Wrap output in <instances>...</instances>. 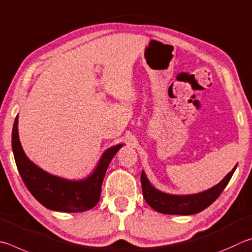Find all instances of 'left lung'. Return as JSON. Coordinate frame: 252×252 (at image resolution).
I'll return each instance as SVG.
<instances>
[{"mask_svg": "<svg viewBox=\"0 0 252 252\" xmlns=\"http://www.w3.org/2000/svg\"><path fill=\"white\" fill-rule=\"evenodd\" d=\"M236 168L237 165L233 167L230 173L224 176L221 182L215 185L214 187L198 193H190V195H174V193L159 190L153 186L143 170L142 176H140L143 195L147 204L157 213L180 216L195 215L206 209L217 199L223 189L226 188L229 180L231 179Z\"/></svg>", "mask_w": 252, "mask_h": 252, "instance_id": "8db88e82", "label": "left lung"}]
</instances>
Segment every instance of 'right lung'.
<instances>
[{"label": "right lung", "instance_id": "1", "mask_svg": "<svg viewBox=\"0 0 252 252\" xmlns=\"http://www.w3.org/2000/svg\"><path fill=\"white\" fill-rule=\"evenodd\" d=\"M123 146L124 144H117L106 149L95 168L85 178L66 179L43 170L26 156L19 137V115L12 130L13 154L25 186L44 207L61 213H82L96 206L109 162Z\"/></svg>", "mask_w": 252, "mask_h": 252}]
</instances>
